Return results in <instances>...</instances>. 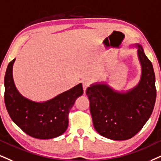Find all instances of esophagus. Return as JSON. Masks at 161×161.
<instances>
[{
  "instance_id": "obj_1",
  "label": "esophagus",
  "mask_w": 161,
  "mask_h": 161,
  "mask_svg": "<svg viewBox=\"0 0 161 161\" xmlns=\"http://www.w3.org/2000/svg\"><path fill=\"white\" fill-rule=\"evenodd\" d=\"M82 85H83V89H84V92H86L87 87L90 86V83H89L88 81H86V80H84L82 82Z\"/></svg>"
}]
</instances>
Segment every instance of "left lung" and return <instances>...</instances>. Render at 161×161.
<instances>
[{
	"mask_svg": "<svg viewBox=\"0 0 161 161\" xmlns=\"http://www.w3.org/2000/svg\"><path fill=\"white\" fill-rule=\"evenodd\" d=\"M137 56L141 65L138 84L119 92L104 82L87 88L93 125L100 135L113 140H125L141 130L153 111L156 100L153 66L140 44Z\"/></svg>",
	"mask_w": 161,
	"mask_h": 161,
	"instance_id": "left-lung-1",
	"label": "left lung"
}]
</instances>
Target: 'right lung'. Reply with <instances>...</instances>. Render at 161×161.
<instances>
[{
  "mask_svg": "<svg viewBox=\"0 0 161 161\" xmlns=\"http://www.w3.org/2000/svg\"><path fill=\"white\" fill-rule=\"evenodd\" d=\"M15 60L9 63L4 77V102L12 120L34 138L47 140L62 135L68 128L69 111L84 93L82 84L46 102H34L23 96L15 86L13 77Z\"/></svg>",
  "mask_w": 161,
  "mask_h": 161,
  "instance_id": "obj_1",
  "label": "right lung"
}]
</instances>
